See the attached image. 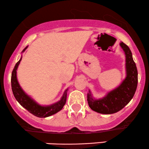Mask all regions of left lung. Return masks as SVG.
Here are the masks:
<instances>
[{"label":"left lung","instance_id":"1","mask_svg":"<svg viewBox=\"0 0 149 149\" xmlns=\"http://www.w3.org/2000/svg\"><path fill=\"white\" fill-rule=\"evenodd\" d=\"M120 45L125 54L126 77L118 88L108 94L103 98H93L89 90L88 103L92 110L102 114H112L123 109L134 97L137 87L138 73L132 58L131 50L124 42Z\"/></svg>","mask_w":149,"mask_h":149}]
</instances>
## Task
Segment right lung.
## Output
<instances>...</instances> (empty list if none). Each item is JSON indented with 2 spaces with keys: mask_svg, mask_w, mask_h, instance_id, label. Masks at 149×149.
I'll list each match as a JSON object with an SVG mask.
<instances>
[{
  "mask_svg": "<svg viewBox=\"0 0 149 149\" xmlns=\"http://www.w3.org/2000/svg\"><path fill=\"white\" fill-rule=\"evenodd\" d=\"M27 47H28V46H26L23 49L22 52H24ZM21 60L22 57L18 61V62L15 64L14 69L12 72L11 76L12 90H13V95H14L16 100L19 103V104H21L22 107L25 108L27 111H29V112L38 118L49 117V116L55 114L56 113L61 111L66 104L67 90H65L64 95L59 102L48 106H41L38 104L31 97L25 93L18 83L17 78V70L18 66Z\"/></svg>",
  "mask_w": 149,
  "mask_h": 149,
  "instance_id": "1",
  "label": "right lung"
}]
</instances>
